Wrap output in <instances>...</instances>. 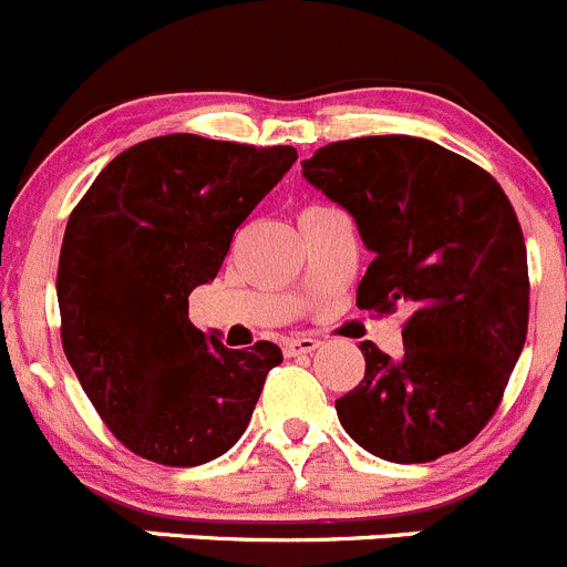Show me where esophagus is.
I'll return each instance as SVG.
<instances>
[{"instance_id": "esophagus-1", "label": "esophagus", "mask_w": 567, "mask_h": 567, "mask_svg": "<svg viewBox=\"0 0 567 567\" xmlns=\"http://www.w3.org/2000/svg\"><path fill=\"white\" fill-rule=\"evenodd\" d=\"M317 347H319V339H313V336H291V339L284 341L286 358L311 355V352L317 350Z\"/></svg>"}]
</instances>
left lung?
<instances>
[{
	"label": "left lung",
	"mask_w": 567,
	"mask_h": 567,
	"mask_svg": "<svg viewBox=\"0 0 567 567\" xmlns=\"http://www.w3.org/2000/svg\"><path fill=\"white\" fill-rule=\"evenodd\" d=\"M302 178L374 254L358 308H413L400 358L361 344L367 374L336 400L341 427L391 463L457 452L496 413L526 341V245L507 195L474 162L408 134L324 145Z\"/></svg>",
	"instance_id": "obj_1"
}]
</instances>
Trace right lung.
Instances as JSON below:
<instances>
[{
    "mask_svg": "<svg viewBox=\"0 0 567 567\" xmlns=\"http://www.w3.org/2000/svg\"><path fill=\"white\" fill-rule=\"evenodd\" d=\"M295 159L291 145L151 137L117 154L71 212L58 270L63 350L134 455L200 466L243 439L281 347L228 350L189 322V291L215 281L234 231Z\"/></svg>",
    "mask_w": 567,
    "mask_h": 567,
    "instance_id": "1",
    "label": "right lung"
}]
</instances>
